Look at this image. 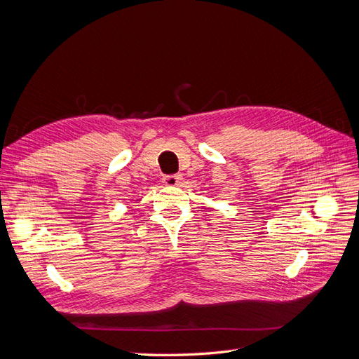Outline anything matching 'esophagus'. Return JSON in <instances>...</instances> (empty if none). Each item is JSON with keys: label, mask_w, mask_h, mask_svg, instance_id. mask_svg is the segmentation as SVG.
<instances>
[{"label": "esophagus", "mask_w": 359, "mask_h": 359, "mask_svg": "<svg viewBox=\"0 0 359 359\" xmlns=\"http://www.w3.org/2000/svg\"><path fill=\"white\" fill-rule=\"evenodd\" d=\"M181 180H182L181 175H166L163 177V184L168 187H175L181 182Z\"/></svg>", "instance_id": "esophagus-1"}]
</instances>
